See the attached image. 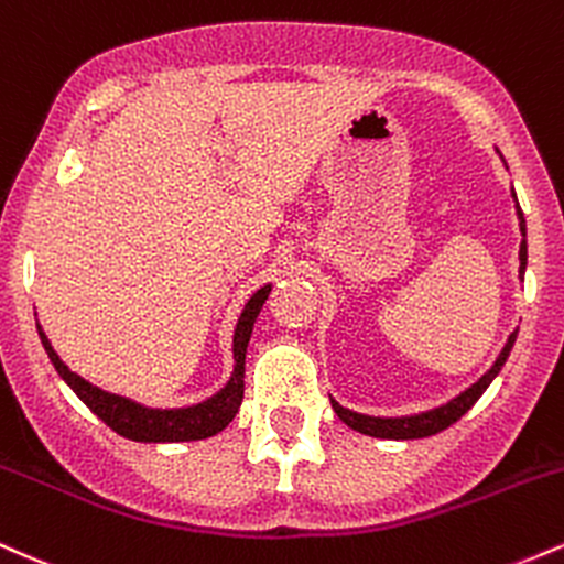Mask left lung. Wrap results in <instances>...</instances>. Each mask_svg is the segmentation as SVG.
Instances as JSON below:
<instances>
[{"mask_svg":"<svg viewBox=\"0 0 564 564\" xmlns=\"http://www.w3.org/2000/svg\"><path fill=\"white\" fill-rule=\"evenodd\" d=\"M517 215H520V230L522 236H525V217H522V209L517 206ZM525 262H528V243L522 241L520 246V270H525ZM514 339H517V332L509 336L507 347L501 349V355H498V360L494 364L485 377L477 381V384H471L467 392H462L458 398H453L451 403L435 408V411H426V413H419V416H405V419H377V416H364V413H352L347 411V408H341L336 400H332L336 416L341 419L347 426H352V430L364 432V435H371V437H387V440H416V437H430V435H437V432L448 430L453 422H458V419L464 416V413L469 411L471 405L480 400V394L488 390L490 381L496 379V373L501 371V366L507 364L509 358V349L514 347Z\"/></svg>","mask_w":564,"mask_h":564,"instance_id":"obj_1","label":"left lung"}]
</instances>
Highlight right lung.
I'll return each instance as SVG.
<instances>
[{"label":"right lung","instance_id":"1","mask_svg":"<svg viewBox=\"0 0 564 564\" xmlns=\"http://www.w3.org/2000/svg\"><path fill=\"white\" fill-rule=\"evenodd\" d=\"M270 286H264L246 302L241 318H238L236 336H232V358H236V368H232V377L225 390H219L215 398L198 403L193 408H180V411H153V408H142L132 400L119 398V394H108L97 387L76 377L74 371H68V366L57 358V352L50 345V339L39 328L42 336V345L47 349L50 360L57 368L63 379L68 381L70 390H74L84 400V405L100 416L102 422L111 426L113 432H119L121 437L138 440V443H185V440H204L217 435L236 419L238 408L243 400V360H246V347H249L251 328H254L257 315H260L264 300H268Z\"/></svg>","mask_w":564,"mask_h":564}]
</instances>
